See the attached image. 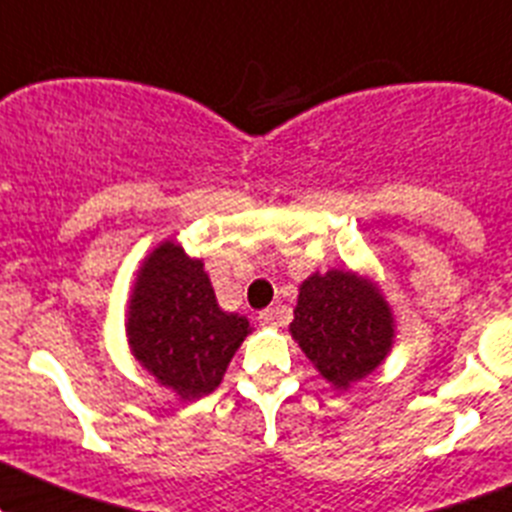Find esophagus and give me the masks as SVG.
I'll return each instance as SVG.
<instances>
[{
    "mask_svg": "<svg viewBox=\"0 0 512 512\" xmlns=\"http://www.w3.org/2000/svg\"><path fill=\"white\" fill-rule=\"evenodd\" d=\"M257 320H260L262 327H277L280 325V312H277L275 307H267V310L260 312V317H257Z\"/></svg>",
    "mask_w": 512,
    "mask_h": 512,
    "instance_id": "34e87169",
    "label": "esophagus"
}]
</instances>
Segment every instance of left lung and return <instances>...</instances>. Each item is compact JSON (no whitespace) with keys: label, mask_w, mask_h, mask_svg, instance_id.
<instances>
[{"label":"left lung","mask_w":512,"mask_h":512,"mask_svg":"<svg viewBox=\"0 0 512 512\" xmlns=\"http://www.w3.org/2000/svg\"><path fill=\"white\" fill-rule=\"evenodd\" d=\"M290 332L335 390L370 375L395 340L388 300L352 270L315 272L300 285Z\"/></svg>","instance_id":"8db88e82"}]
</instances>
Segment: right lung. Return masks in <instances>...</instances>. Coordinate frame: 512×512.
<instances>
[{
  "label": "right lung",
  "instance_id": "obj_1",
  "mask_svg": "<svg viewBox=\"0 0 512 512\" xmlns=\"http://www.w3.org/2000/svg\"><path fill=\"white\" fill-rule=\"evenodd\" d=\"M250 332L247 317L217 305L202 260L177 242L145 257L127 307V340L140 365L180 400L210 395Z\"/></svg>",
  "mask_w": 512,
  "mask_h": 512
}]
</instances>
